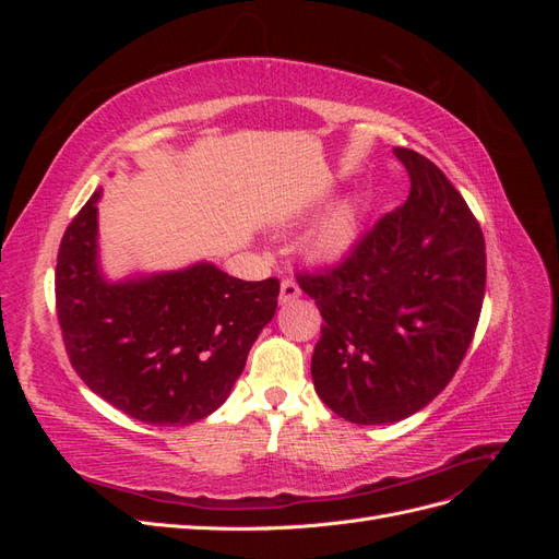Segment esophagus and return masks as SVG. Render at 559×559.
Returning a JSON list of instances; mask_svg holds the SVG:
<instances>
[{"label":"esophagus","instance_id":"esophagus-1","mask_svg":"<svg viewBox=\"0 0 559 559\" xmlns=\"http://www.w3.org/2000/svg\"><path fill=\"white\" fill-rule=\"evenodd\" d=\"M300 296V286L294 280H282L280 284V302L286 306V302H294Z\"/></svg>","mask_w":559,"mask_h":559}]
</instances>
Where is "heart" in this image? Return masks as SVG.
<instances>
[{"label": "heart", "instance_id": "b5f03b06", "mask_svg": "<svg viewBox=\"0 0 559 559\" xmlns=\"http://www.w3.org/2000/svg\"><path fill=\"white\" fill-rule=\"evenodd\" d=\"M359 230V218L352 205L335 207L306 235L302 247L314 261H333L354 245Z\"/></svg>", "mask_w": 559, "mask_h": 559}]
</instances>
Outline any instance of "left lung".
Segmentation results:
<instances>
[{"mask_svg":"<svg viewBox=\"0 0 559 559\" xmlns=\"http://www.w3.org/2000/svg\"><path fill=\"white\" fill-rule=\"evenodd\" d=\"M411 195L324 273H298L324 317L312 354L319 399L354 425L411 417L443 392L476 333L485 238L460 191L396 146Z\"/></svg>","mask_w":559,"mask_h":559,"instance_id":"obj_1","label":"left lung"}]
</instances>
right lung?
<instances>
[{"label": "right lung", "mask_w": 559, "mask_h": 559, "mask_svg": "<svg viewBox=\"0 0 559 559\" xmlns=\"http://www.w3.org/2000/svg\"><path fill=\"white\" fill-rule=\"evenodd\" d=\"M97 189L67 226L56 310L79 378L126 415L191 425L222 405L259 333L275 317L280 282H245L214 263L105 280L97 259Z\"/></svg>", "instance_id": "right-lung-1"}]
</instances>
